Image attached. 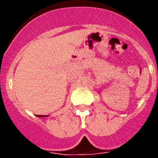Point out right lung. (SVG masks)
<instances>
[{
	"label": "right lung",
	"instance_id": "add662e5",
	"mask_svg": "<svg viewBox=\"0 0 158 158\" xmlns=\"http://www.w3.org/2000/svg\"><path fill=\"white\" fill-rule=\"evenodd\" d=\"M38 117H45V116H47V115H37Z\"/></svg>",
	"mask_w": 158,
	"mask_h": 158
}]
</instances>
